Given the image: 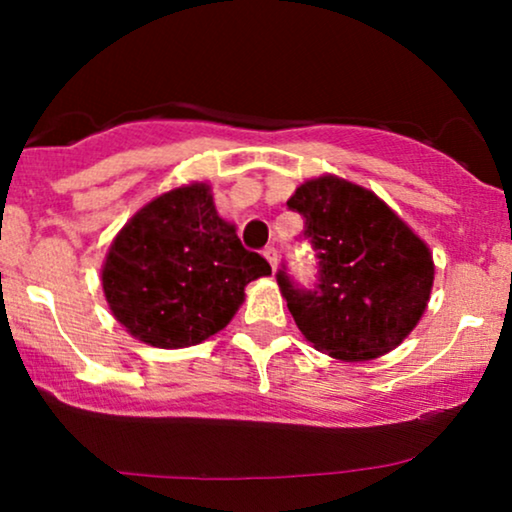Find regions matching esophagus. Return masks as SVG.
<instances>
[{
  "mask_svg": "<svg viewBox=\"0 0 512 512\" xmlns=\"http://www.w3.org/2000/svg\"><path fill=\"white\" fill-rule=\"evenodd\" d=\"M263 256H266V261L270 263V268L277 270V261H280V258H277L275 246H266V249H263Z\"/></svg>",
  "mask_w": 512,
  "mask_h": 512,
  "instance_id": "34e87169",
  "label": "esophagus"
}]
</instances>
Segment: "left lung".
Wrapping results in <instances>:
<instances>
[{
  "instance_id": "left-lung-1",
  "label": "left lung",
  "mask_w": 512,
  "mask_h": 512,
  "mask_svg": "<svg viewBox=\"0 0 512 512\" xmlns=\"http://www.w3.org/2000/svg\"><path fill=\"white\" fill-rule=\"evenodd\" d=\"M287 206L304 216V237L318 256L315 289L294 285L285 270L277 273L301 334L346 363L396 349L430 301V246L375 192L337 175L306 180Z\"/></svg>"
}]
</instances>
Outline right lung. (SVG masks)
<instances>
[{"mask_svg": "<svg viewBox=\"0 0 512 512\" xmlns=\"http://www.w3.org/2000/svg\"><path fill=\"white\" fill-rule=\"evenodd\" d=\"M270 275L218 216L206 182L159 194L113 237L102 287L113 318L156 349H185L227 327L251 280Z\"/></svg>", "mask_w": 512, "mask_h": 512, "instance_id": "1", "label": "right lung"}]
</instances>
